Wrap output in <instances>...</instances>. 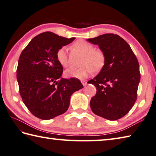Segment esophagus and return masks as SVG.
Segmentation results:
<instances>
[{
	"instance_id": "esophagus-1",
	"label": "esophagus",
	"mask_w": 156,
	"mask_h": 156,
	"mask_svg": "<svg viewBox=\"0 0 156 156\" xmlns=\"http://www.w3.org/2000/svg\"><path fill=\"white\" fill-rule=\"evenodd\" d=\"M81 82H82V84H83V86H86L87 84V82L86 80H82Z\"/></svg>"
}]
</instances>
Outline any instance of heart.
<instances>
[{
    "instance_id": "obj_1",
    "label": "heart",
    "mask_w": 156,
    "mask_h": 156,
    "mask_svg": "<svg viewBox=\"0 0 156 156\" xmlns=\"http://www.w3.org/2000/svg\"><path fill=\"white\" fill-rule=\"evenodd\" d=\"M74 47L84 55L82 62L83 66L79 68H69L65 72V76L68 78L84 79L92 74L93 70L97 72L103 68L105 63V55L103 52L94 50V46L84 41H76ZM57 60L63 67L67 68L69 65L68 57V48L62 47L57 51Z\"/></svg>"
}]
</instances>
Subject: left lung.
<instances>
[{
	"instance_id": "left-lung-1",
	"label": "left lung",
	"mask_w": 156,
	"mask_h": 156,
	"mask_svg": "<svg viewBox=\"0 0 156 156\" xmlns=\"http://www.w3.org/2000/svg\"><path fill=\"white\" fill-rule=\"evenodd\" d=\"M87 41L98 45L105 55L99 74L88 81L97 88L90 108L94 114L107 120H118L136 101L141 78L138 60L129 44L118 35L105 34Z\"/></svg>"
}]
</instances>
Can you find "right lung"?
I'll return each mask as SVG.
<instances>
[{"instance_id":"obj_1","label":"right lung","mask_w":156,"mask_h":156,"mask_svg":"<svg viewBox=\"0 0 156 156\" xmlns=\"http://www.w3.org/2000/svg\"><path fill=\"white\" fill-rule=\"evenodd\" d=\"M74 39L46 32L32 39L21 52L17 80L24 104L34 116L50 120L64 114L72 94L83 87L78 79L62 78L63 67L56 57L59 48Z\"/></svg>"}]
</instances>
